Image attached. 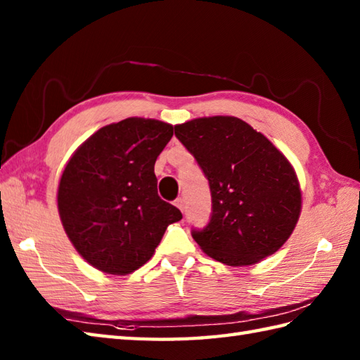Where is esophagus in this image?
<instances>
[{
    "instance_id": "esophagus-1",
    "label": "esophagus",
    "mask_w": 360,
    "mask_h": 360,
    "mask_svg": "<svg viewBox=\"0 0 360 360\" xmlns=\"http://www.w3.org/2000/svg\"><path fill=\"white\" fill-rule=\"evenodd\" d=\"M174 205H176V207H178L181 212H184V200H182V198H178V200H176L174 201Z\"/></svg>"
}]
</instances>
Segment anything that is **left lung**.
Segmentation results:
<instances>
[{"instance_id":"obj_1","label":"left lung","mask_w":360,"mask_h":360,"mask_svg":"<svg viewBox=\"0 0 360 360\" xmlns=\"http://www.w3.org/2000/svg\"><path fill=\"white\" fill-rule=\"evenodd\" d=\"M174 136L209 181L212 213L192 236L209 257L249 266L277 252L292 233L302 195L292 165L246 122L201 117Z\"/></svg>"}]
</instances>
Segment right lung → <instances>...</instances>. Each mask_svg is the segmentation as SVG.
I'll use <instances>...</instances> for the list:
<instances>
[{"label": "right lung", "instance_id": "add662e5", "mask_svg": "<svg viewBox=\"0 0 360 360\" xmlns=\"http://www.w3.org/2000/svg\"><path fill=\"white\" fill-rule=\"evenodd\" d=\"M173 127L129 117L106 125L74 153L58 184V213L74 248L106 274L125 275L151 258L168 224L182 218L160 200L155 162Z\"/></svg>", "mask_w": 360, "mask_h": 360}]
</instances>
